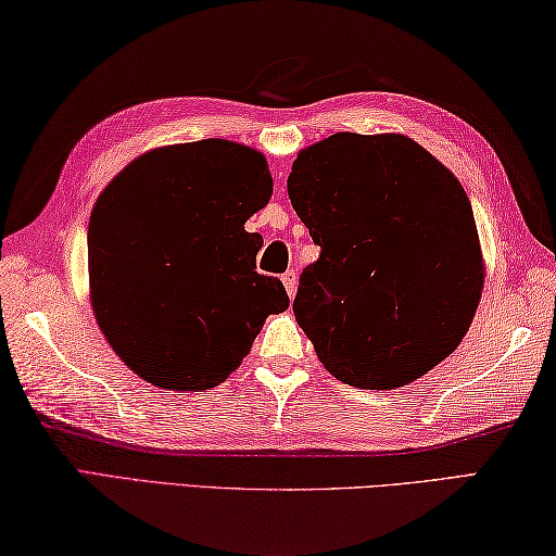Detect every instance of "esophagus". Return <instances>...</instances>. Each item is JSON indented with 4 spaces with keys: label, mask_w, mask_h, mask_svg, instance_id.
Segmentation results:
<instances>
[{
    "label": "esophagus",
    "mask_w": 556,
    "mask_h": 556,
    "mask_svg": "<svg viewBox=\"0 0 556 556\" xmlns=\"http://www.w3.org/2000/svg\"><path fill=\"white\" fill-rule=\"evenodd\" d=\"M283 286H286V290H288V295L295 298V293H298V276H295V270H288V273H286V276H283Z\"/></svg>",
    "instance_id": "esophagus-1"
}]
</instances>
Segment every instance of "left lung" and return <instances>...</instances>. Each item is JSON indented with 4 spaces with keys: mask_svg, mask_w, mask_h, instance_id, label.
I'll return each mask as SVG.
<instances>
[{
    "mask_svg": "<svg viewBox=\"0 0 556 556\" xmlns=\"http://www.w3.org/2000/svg\"><path fill=\"white\" fill-rule=\"evenodd\" d=\"M288 194L319 247L293 313L329 374L391 391L459 346L483 256L450 168L403 134L342 131L298 153Z\"/></svg>",
    "mask_w": 556,
    "mask_h": 556,
    "instance_id": "1",
    "label": "left lung"
}]
</instances>
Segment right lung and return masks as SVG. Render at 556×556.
<instances>
[{"instance_id":"right-lung-1","label":"right lung","mask_w":556,"mask_h":556,"mask_svg":"<svg viewBox=\"0 0 556 556\" xmlns=\"http://www.w3.org/2000/svg\"><path fill=\"white\" fill-rule=\"evenodd\" d=\"M270 192L258 151L204 139L139 155L97 198L87 231L94 319L143 381L219 386L266 317L288 309L283 283L256 273L261 233L243 229Z\"/></svg>"}]
</instances>
